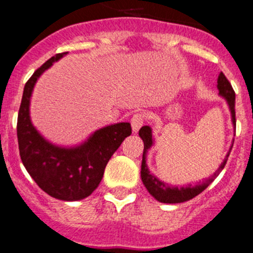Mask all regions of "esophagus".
Instances as JSON below:
<instances>
[{"label":"esophagus","mask_w":253,"mask_h":253,"mask_svg":"<svg viewBox=\"0 0 253 253\" xmlns=\"http://www.w3.org/2000/svg\"><path fill=\"white\" fill-rule=\"evenodd\" d=\"M144 122H145V114L141 113V112H139V113H135L134 116H132L131 121H130V123H131V127H132V132H137L139 131V129L144 126Z\"/></svg>","instance_id":"obj_1"}]
</instances>
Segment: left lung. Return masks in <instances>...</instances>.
Segmentation results:
<instances>
[{"mask_svg":"<svg viewBox=\"0 0 253 253\" xmlns=\"http://www.w3.org/2000/svg\"><path fill=\"white\" fill-rule=\"evenodd\" d=\"M217 89H219V94L221 97H224L225 101H226L227 106H229L230 113H231V122L234 129L236 127V119H235V92L232 89L231 84L229 82V80L225 77V75L222 72H220L219 77H217ZM139 136L141 137L142 141H144V152H142V162H141V181L144 183V186L146 187V189L149 191V193L154 197L156 201L161 202V203H169V204H176V203H183V202L189 201V199L194 198L198 194H201L209 184L214 181L217 177V174L221 172V169H224L225 164L227 161V157H229L230 151L232 149V142L231 146H230L229 152L225 156L224 161L221 162V165L219 166V169L214 172V174H211L209 178L204 179L203 182H198L197 184H187L183 187H177L172 186V184L166 183V182L161 181V179L157 178L156 176L150 172L149 167L146 165V154L150 150V147L154 145V137H152V130L149 126H142L139 130Z\"/></svg>","mask_w":253,"mask_h":253,"instance_id":"left-lung-1","label":"left lung"}]
</instances>
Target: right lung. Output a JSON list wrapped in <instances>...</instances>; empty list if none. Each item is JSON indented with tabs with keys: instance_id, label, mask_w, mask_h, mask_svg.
Returning a JSON list of instances; mask_svg holds the SVG:
<instances>
[{
	"instance_id": "1",
	"label": "right lung",
	"mask_w": 253,
	"mask_h": 253,
	"mask_svg": "<svg viewBox=\"0 0 253 253\" xmlns=\"http://www.w3.org/2000/svg\"><path fill=\"white\" fill-rule=\"evenodd\" d=\"M67 52L56 54L42 65L24 86L17 122L21 160L39 187L52 198L81 201L98 187L112 155L131 134L130 123H117L96 130L76 146L65 147L47 141L31 121L29 106L34 86L42 72Z\"/></svg>"
}]
</instances>
